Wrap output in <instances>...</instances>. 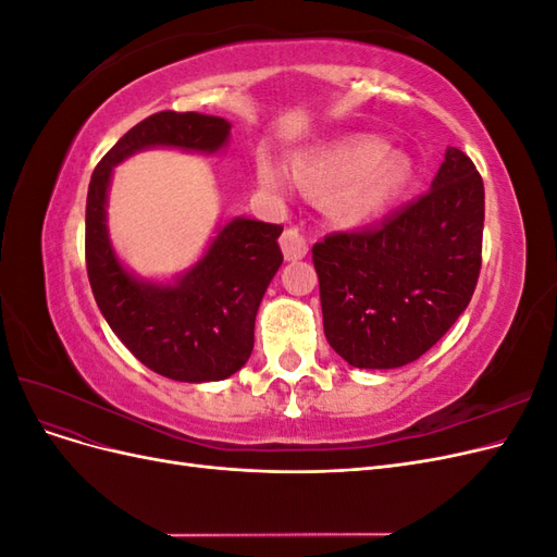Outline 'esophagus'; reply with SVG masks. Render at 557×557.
<instances>
[{
	"instance_id": "1",
	"label": "esophagus",
	"mask_w": 557,
	"mask_h": 557,
	"mask_svg": "<svg viewBox=\"0 0 557 557\" xmlns=\"http://www.w3.org/2000/svg\"><path fill=\"white\" fill-rule=\"evenodd\" d=\"M281 248H283L285 260H301V258H305L307 250H309L305 232H301L299 227L285 230L281 234Z\"/></svg>"
}]
</instances>
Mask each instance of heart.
Instances as JSON below:
<instances>
[{
  "mask_svg": "<svg viewBox=\"0 0 557 557\" xmlns=\"http://www.w3.org/2000/svg\"><path fill=\"white\" fill-rule=\"evenodd\" d=\"M409 176L407 160L385 156V146L367 137L307 150L293 162L295 183L309 195H323L325 213L342 225H360L379 215ZM258 178L267 193H288V176L272 162H258Z\"/></svg>",
  "mask_w": 557,
  "mask_h": 557,
  "instance_id": "heart-1",
  "label": "heart"
}]
</instances>
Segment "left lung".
Instances as JSON below:
<instances>
[{
	"label": "left lung",
	"mask_w": 557,
	"mask_h": 557,
	"mask_svg": "<svg viewBox=\"0 0 557 557\" xmlns=\"http://www.w3.org/2000/svg\"><path fill=\"white\" fill-rule=\"evenodd\" d=\"M483 197L476 164L448 146L432 188L409 207L313 244L325 336L348 364H409L450 330L481 272Z\"/></svg>",
	"instance_id": "left-lung-1"
}]
</instances>
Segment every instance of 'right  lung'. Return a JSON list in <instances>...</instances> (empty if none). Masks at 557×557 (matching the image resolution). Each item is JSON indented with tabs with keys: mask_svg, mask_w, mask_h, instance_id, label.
Returning a JSON list of instances; mask_svg holds the SVG:
<instances>
[{
	"mask_svg": "<svg viewBox=\"0 0 557 557\" xmlns=\"http://www.w3.org/2000/svg\"><path fill=\"white\" fill-rule=\"evenodd\" d=\"M230 123L205 113L160 111L123 134L95 166L86 205V267L92 295L109 327L132 356L156 374L185 381H223L248 362L256 315L283 262V227L237 218L207 256L174 285L134 278L115 260L107 234V190L117 162L150 146L213 153Z\"/></svg>",
	"mask_w": 557,
	"mask_h": 557,
	"instance_id": "right-lung-1",
	"label": "right lung"
}]
</instances>
